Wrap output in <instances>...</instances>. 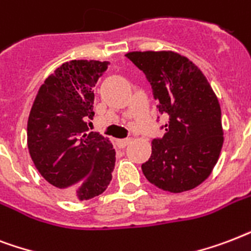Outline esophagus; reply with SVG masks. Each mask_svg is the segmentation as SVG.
<instances>
[{"label": "esophagus", "mask_w": 251, "mask_h": 251, "mask_svg": "<svg viewBox=\"0 0 251 251\" xmlns=\"http://www.w3.org/2000/svg\"><path fill=\"white\" fill-rule=\"evenodd\" d=\"M131 143V139H122V140H116V147L120 148V149H123L128 145V144Z\"/></svg>", "instance_id": "esophagus-1"}]
</instances>
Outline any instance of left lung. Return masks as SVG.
Returning <instances> with one entry per match:
<instances>
[{
	"label": "left lung",
	"instance_id": "1",
	"mask_svg": "<svg viewBox=\"0 0 251 251\" xmlns=\"http://www.w3.org/2000/svg\"><path fill=\"white\" fill-rule=\"evenodd\" d=\"M126 56L152 85L158 112L169 115V123L161 126L164 137L153 140L152 156L141 165L144 176L169 192L195 188L209 176L224 141L212 87L195 64L176 52Z\"/></svg>",
	"mask_w": 251,
	"mask_h": 251
}]
</instances>
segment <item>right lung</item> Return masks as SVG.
<instances>
[{
    "label": "right lung",
    "mask_w": 251,
    "mask_h": 251,
    "mask_svg": "<svg viewBox=\"0 0 251 251\" xmlns=\"http://www.w3.org/2000/svg\"><path fill=\"white\" fill-rule=\"evenodd\" d=\"M108 61L72 60L48 75L27 122L28 152L38 172L71 199L100 195L112 179L115 149L89 132L95 83Z\"/></svg>",
    "instance_id": "obj_1"
}]
</instances>
